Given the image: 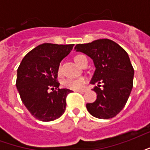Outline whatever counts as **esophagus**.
Instances as JSON below:
<instances>
[{
  "mask_svg": "<svg viewBox=\"0 0 150 150\" xmlns=\"http://www.w3.org/2000/svg\"><path fill=\"white\" fill-rule=\"evenodd\" d=\"M77 91V92H80V93H83V92H85V91H86V90H84V89H82V90H77V91Z\"/></svg>",
  "mask_w": 150,
  "mask_h": 150,
  "instance_id": "esophagus-1",
  "label": "esophagus"
}]
</instances>
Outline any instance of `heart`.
I'll return each instance as SVG.
<instances>
[{
    "label": "heart",
    "instance_id": "obj_1",
    "mask_svg": "<svg viewBox=\"0 0 150 150\" xmlns=\"http://www.w3.org/2000/svg\"><path fill=\"white\" fill-rule=\"evenodd\" d=\"M83 57V55L79 54V55H76L74 58V60H75V62H76L77 65L79 66V63H80V61H81ZM60 71H61V68L59 67V73H60ZM85 83H86L85 79L81 77V78L69 79H67V80L63 82V85H64L65 88L71 89V90H80V89L83 88Z\"/></svg>",
    "mask_w": 150,
    "mask_h": 150
}]
</instances>
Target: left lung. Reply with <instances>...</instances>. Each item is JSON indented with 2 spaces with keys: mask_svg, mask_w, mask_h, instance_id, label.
<instances>
[{
  "mask_svg": "<svg viewBox=\"0 0 150 150\" xmlns=\"http://www.w3.org/2000/svg\"><path fill=\"white\" fill-rule=\"evenodd\" d=\"M75 50L90 57L96 67L90 83H98L92 89L97 99L87 104L88 111L99 119L116 116L125 107L132 88L134 70L129 54L117 43L107 38L77 44Z\"/></svg>",
  "mask_w": 150,
  "mask_h": 150,
  "instance_id": "obj_1",
  "label": "left lung"
}]
</instances>
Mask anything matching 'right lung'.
I'll use <instances>...</instances> for the list:
<instances>
[{"label": "right lung", "mask_w": 150, "mask_h": 150, "mask_svg": "<svg viewBox=\"0 0 150 150\" xmlns=\"http://www.w3.org/2000/svg\"><path fill=\"white\" fill-rule=\"evenodd\" d=\"M73 46L74 44L43 43L22 59L18 69L16 86L22 103L36 119L52 121L65 112L66 98L72 91L60 89L57 77L60 62Z\"/></svg>", "instance_id": "right-lung-1"}]
</instances>
